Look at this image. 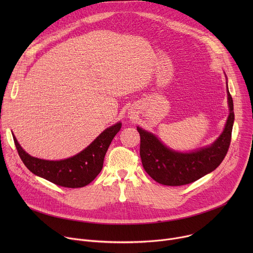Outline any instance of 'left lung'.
<instances>
[{"label":"left lung","instance_id":"1","mask_svg":"<svg viewBox=\"0 0 253 253\" xmlns=\"http://www.w3.org/2000/svg\"><path fill=\"white\" fill-rule=\"evenodd\" d=\"M227 84V82H226ZM229 116L221 135L211 145L183 153L174 151L152 133L137 127L142 165L156 182L167 186L192 183L217 168L227 154L234 122L233 100L227 86Z\"/></svg>","mask_w":253,"mask_h":253}]
</instances>
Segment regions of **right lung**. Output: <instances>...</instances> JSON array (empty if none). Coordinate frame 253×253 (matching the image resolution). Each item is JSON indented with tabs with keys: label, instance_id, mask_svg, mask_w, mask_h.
<instances>
[{
	"label": "right lung",
	"instance_id": "right-lung-1",
	"mask_svg": "<svg viewBox=\"0 0 253 253\" xmlns=\"http://www.w3.org/2000/svg\"><path fill=\"white\" fill-rule=\"evenodd\" d=\"M121 126L119 122L107 128L83 151L60 161L33 157L21 147L15 136L13 138L20 158L32 173L59 186L80 188L92 182L101 172L105 154Z\"/></svg>",
	"mask_w": 253,
	"mask_h": 253
}]
</instances>
